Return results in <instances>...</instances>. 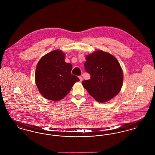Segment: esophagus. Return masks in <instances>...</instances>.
Wrapping results in <instances>:
<instances>
[{"label":"esophagus","mask_w":155,"mask_h":155,"mask_svg":"<svg viewBox=\"0 0 155 155\" xmlns=\"http://www.w3.org/2000/svg\"><path fill=\"white\" fill-rule=\"evenodd\" d=\"M79 78H80V81H82V80H83V78H82V77H81V76H80L79 77Z\"/></svg>","instance_id":"obj_1"}]
</instances>
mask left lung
<instances>
[{
  "label": "left lung",
  "instance_id": "1",
  "mask_svg": "<svg viewBox=\"0 0 155 155\" xmlns=\"http://www.w3.org/2000/svg\"><path fill=\"white\" fill-rule=\"evenodd\" d=\"M85 70L91 75L82 82L89 95L99 102H107L120 91L123 74L117 60L109 53L98 51L87 55Z\"/></svg>",
  "mask_w": 155,
  "mask_h": 155
}]
</instances>
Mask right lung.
Instances as JSON below:
<instances>
[{"label":"right lung","mask_w":155,"mask_h":155,"mask_svg":"<svg viewBox=\"0 0 155 155\" xmlns=\"http://www.w3.org/2000/svg\"><path fill=\"white\" fill-rule=\"evenodd\" d=\"M65 54L55 50L44 56L35 70V82L41 95L46 99L59 101L70 92L80 79L71 73L72 65L64 61Z\"/></svg>","instance_id":"1"}]
</instances>
